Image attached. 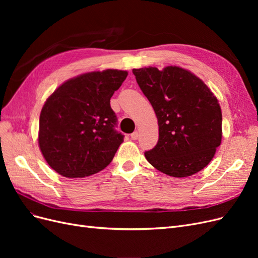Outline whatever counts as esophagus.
<instances>
[{
    "label": "esophagus",
    "mask_w": 258,
    "mask_h": 258,
    "mask_svg": "<svg viewBox=\"0 0 258 258\" xmlns=\"http://www.w3.org/2000/svg\"><path fill=\"white\" fill-rule=\"evenodd\" d=\"M130 138H131L132 140H138V138H139V134H138V131L134 132V134H131V135H130Z\"/></svg>",
    "instance_id": "34e87169"
}]
</instances>
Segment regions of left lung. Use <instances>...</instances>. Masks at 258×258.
Masks as SVG:
<instances>
[{"label":"left lung","mask_w":258,"mask_h":258,"mask_svg":"<svg viewBox=\"0 0 258 258\" xmlns=\"http://www.w3.org/2000/svg\"><path fill=\"white\" fill-rule=\"evenodd\" d=\"M132 73L158 119L159 139L144 153L147 161L174 177L207 167L222 141V111L212 91L178 67L134 69Z\"/></svg>","instance_id":"8db88e82"}]
</instances>
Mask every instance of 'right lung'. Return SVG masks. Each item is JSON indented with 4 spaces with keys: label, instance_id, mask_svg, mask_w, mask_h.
Masks as SVG:
<instances>
[{
    "label": "right lung",
    "instance_id": "obj_1",
    "mask_svg": "<svg viewBox=\"0 0 258 258\" xmlns=\"http://www.w3.org/2000/svg\"><path fill=\"white\" fill-rule=\"evenodd\" d=\"M120 70L91 72L67 81L46 100L38 144L48 165L66 177H85L110 165L123 135L110 100L126 80Z\"/></svg>",
    "mask_w": 258,
    "mask_h": 258
}]
</instances>
